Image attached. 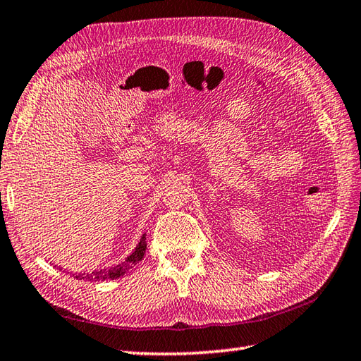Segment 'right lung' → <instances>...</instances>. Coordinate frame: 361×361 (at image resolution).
Masks as SVG:
<instances>
[{"label": "right lung", "mask_w": 361, "mask_h": 361, "mask_svg": "<svg viewBox=\"0 0 361 361\" xmlns=\"http://www.w3.org/2000/svg\"><path fill=\"white\" fill-rule=\"evenodd\" d=\"M147 250V238L145 233L140 238V241L137 243L136 249H134L128 257L125 258V261H122L120 264H116L112 267H108V269H100V271H94V272H84V274H72L75 279L78 280H90V281H103V280H116L118 277H122L123 274H126V271L133 267V264L139 263L140 259L144 258Z\"/></svg>", "instance_id": "obj_1"}]
</instances>
